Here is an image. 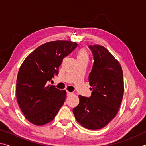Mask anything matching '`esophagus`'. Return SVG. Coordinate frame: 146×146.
I'll use <instances>...</instances> for the list:
<instances>
[{
    "label": "esophagus",
    "instance_id": "obj_1",
    "mask_svg": "<svg viewBox=\"0 0 146 146\" xmlns=\"http://www.w3.org/2000/svg\"><path fill=\"white\" fill-rule=\"evenodd\" d=\"M71 95H73V93H71L70 91H67V96H71Z\"/></svg>",
    "mask_w": 146,
    "mask_h": 146
}]
</instances>
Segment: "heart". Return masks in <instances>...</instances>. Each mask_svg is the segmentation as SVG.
I'll return each instance as SVG.
<instances>
[{"instance_id":"b5f03b06","label":"heart","mask_w":146,"mask_h":146,"mask_svg":"<svg viewBox=\"0 0 146 146\" xmlns=\"http://www.w3.org/2000/svg\"><path fill=\"white\" fill-rule=\"evenodd\" d=\"M90 56L88 50L85 48H81L77 53V60H87L88 61Z\"/></svg>"}]
</instances>
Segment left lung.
<instances>
[{
	"label": "left lung",
	"instance_id": "obj_1",
	"mask_svg": "<svg viewBox=\"0 0 146 146\" xmlns=\"http://www.w3.org/2000/svg\"><path fill=\"white\" fill-rule=\"evenodd\" d=\"M94 63L89 75L92 90L90 97L79 95V104L73 112L77 122L86 129H99L115 117L122 102L123 72L120 63L102 46L93 45Z\"/></svg>",
	"mask_w": 146,
	"mask_h": 146
}]
</instances>
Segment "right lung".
Here are the masks:
<instances>
[{
  "label": "right lung",
  "mask_w": 146,
  "mask_h": 146,
  "mask_svg": "<svg viewBox=\"0 0 146 146\" xmlns=\"http://www.w3.org/2000/svg\"><path fill=\"white\" fill-rule=\"evenodd\" d=\"M74 42L56 40L38 47L27 56L17 78V100L29 122L43 125L55 118L66 98V91L48 82L57 75L63 58L75 49Z\"/></svg>",
  "instance_id": "1"
}]
</instances>
